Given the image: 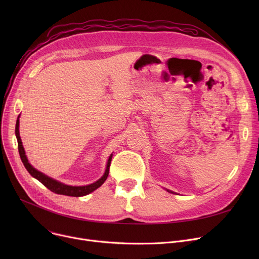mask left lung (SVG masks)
<instances>
[{
    "instance_id": "1",
    "label": "left lung",
    "mask_w": 259,
    "mask_h": 259,
    "mask_svg": "<svg viewBox=\"0 0 259 259\" xmlns=\"http://www.w3.org/2000/svg\"><path fill=\"white\" fill-rule=\"evenodd\" d=\"M167 191H168V192H171V191H169V190H167ZM171 193H173V192H171Z\"/></svg>"
}]
</instances>
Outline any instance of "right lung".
Instances as JSON below:
<instances>
[{"label":"right lung","mask_w":259,"mask_h":259,"mask_svg":"<svg viewBox=\"0 0 259 259\" xmlns=\"http://www.w3.org/2000/svg\"><path fill=\"white\" fill-rule=\"evenodd\" d=\"M19 117H20V115H19ZM19 117L17 119V124H16V137H17V140H18V148H19V153H20L22 162L24 164L25 168L27 169V171L30 173V175L33 176V178L36 179L38 182L42 183L45 187H47L50 190V191L57 193V194L78 197V196H84V195H87V194L93 192L94 190H97L98 188H100L105 183V181L107 180L108 175H109V168H110L112 154L109 156V158H108L107 167H106L105 173H104L102 178L95 183H93L91 185H87V186H68V185H65L61 182H58L56 180L49 178V176L45 175L44 173L39 172L38 170L33 168L29 164L28 159H27V156H26L25 150H24V147L22 145V141H21V138H20V131H19V126H20Z\"/></svg>","instance_id":"add662e5"}]
</instances>
